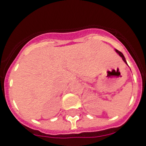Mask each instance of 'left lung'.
<instances>
[{"mask_svg":"<svg viewBox=\"0 0 146 146\" xmlns=\"http://www.w3.org/2000/svg\"><path fill=\"white\" fill-rule=\"evenodd\" d=\"M115 50H116V52L118 54L120 55V57H122V59H123V61H124V62H125V63H126V64H127V60H126V59H125V57H124V56H123V54L122 53L120 52V51H119V50H117V49H115Z\"/></svg>","mask_w":146,"mask_h":146,"instance_id":"left-lung-1","label":"left lung"}]
</instances>
